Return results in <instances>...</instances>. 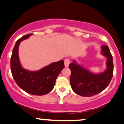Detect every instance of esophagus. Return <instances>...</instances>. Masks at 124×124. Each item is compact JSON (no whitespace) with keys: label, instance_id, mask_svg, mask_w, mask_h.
Listing matches in <instances>:
<instances>
[{"label":"esophagus","instance_id":"obj_1","mask_svg":"<svg viewBox=\"0 0 124 124\" xmlns=\"http://www.w3.org/2000/svg\"><path fill=\"white\" fill-rule=\"evenodd\" d=\"M70 64V60L68 58H66L64 60V66L66 67H67Z\"/></svg>","mask_w":124,"mask_h":124}]
</instances>
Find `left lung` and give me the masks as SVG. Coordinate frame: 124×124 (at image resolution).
<instances>
[{"label": "left lung", "mask_w": 124, "mask_h": 124, "mask_svg": "<svg viewBox=\"0 0 124 124\" xmlns=\"http://www.w3.org/2000/svg\"><path fill=\"white\" fill-rule=\"evenodd\" d=\"M101 54L107 58L106 69L101 73L91 72L75 60L69 64L70 85L76 94L83 97H91L103 91L109 85L113 73L112 55L106 45L101 46Z\"/></svg>", "instance_id": "1"}]
</instances>
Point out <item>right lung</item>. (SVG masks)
Returning <instances> with one entry per match:
<instances>
[{"instance_id": "right-lung-1", "label": "right lung", "mask_w": 124, "mask_h": 124, "mask_svg": "<svg viewBox=\"0 0 124 124\" xmlns=\"http://www.w3.org/2000/svg\"><path fill=\"white\" fill-rule=\"evenodd\" d=\"M32 33L24 36L17 40L11 58V70L13 78L18 86L30 94L43 95L53 90L57 76L64 67L63 60L52 62L36 71H30L23 67L18 55V48L23 40Z\"/></svg>"}]
</instances>
